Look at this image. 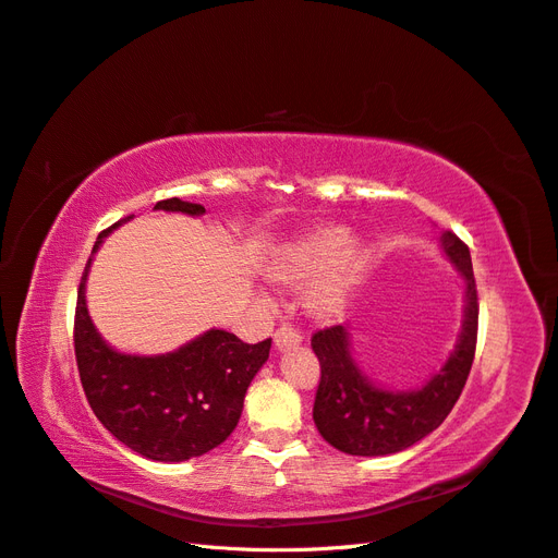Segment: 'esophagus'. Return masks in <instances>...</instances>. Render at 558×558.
Listing matches in <instances>:
<instances>
[{
  "instance_id": "esophagus-1",
  "label": "esophagus",
  "mask_w": 558,
  "mask_h": 558,
  "mask_svg": "<svg viewBox=\"0 0 558 558\" xmlns=\"http://www.w3.org/2000/svg\"><path fill=\"white\" fill-rule=\"evenodd\" d=\"M274 341H276V345L280 350L296 348L301 343V331L296 327H292V325H280L276 329V333H274Z\"/></svg>"
}]
</instances>
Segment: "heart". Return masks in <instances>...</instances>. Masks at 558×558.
<instances>
[{"mask_svg":"<svg viewBox=\"0 0 558 558\" xmlns=\"http://www.w3.org/2000/svg\"><path fill=\"white\" fill-rule=\"evenodd\" d=\"M367 254L360 243L345 241V231L325 227L299 243L282 247L268 264V278L306 288V306L315 317L337 315L348 292L360 280Z\"/></svg>","mask_w":558,"mask_h":558,"instance_id":"b5f03b06","label":"heart"}]
</instances>
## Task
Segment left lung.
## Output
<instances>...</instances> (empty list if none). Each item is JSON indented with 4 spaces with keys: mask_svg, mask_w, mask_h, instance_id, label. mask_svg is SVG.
<instances>
[{
    "mask_svg": "<svg viewBox=\"0 0 558 558\" xmlns=\"http://www.w3.org/2000/svg\"><path fill=\"white\" fill-rule=\"evenodd\" d=\"M439 241L465 280V323L453 355L421 390L392 392L374 386L350 357L343 325L313 333V353L320 360L313 421L333 449L350 456L404 451L437 429L463 392L476 350L480 299L468 245L453 231H444Z\"/></svg>",
    "mask_w": 558,
    "mask_h": 558,
    "instance_id": "1",
    "label": "left lung"
}]
</instances>
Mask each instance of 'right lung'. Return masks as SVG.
<instances>
[{
	"label": "right lung",
	"mask_w": 558,
	"mask_h": 558,
	"mask_svg": "<svg viewBox=\"0 0 558 558\" xmlns=\"http://www.w3.org/2000/svg\"><path fill=\"white\" fill-rule=\"evenodd\" d=\"M154 210L205 213L203 205L180 198L158 201ZM131 217L105 229L93 252ZM88 266L90 257L76 292L74 355L95 416L125 447L161 463H180L219 447L241 418L247 386L268 360L270 339L250 345L235 333L210 329L168 355L117 353L100 339L86 311Z\"/></svg>",
	"instance_id": "1"
}]
</instances>
